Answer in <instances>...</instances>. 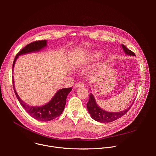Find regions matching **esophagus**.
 <instances>
[{
  "instance_id": "34e87169",
  "label": "esophagus",
  "mask_w": 156,
  "mask_h": 156,
  "mask_svg": "<svg viewBox=\"0 0 156 156\" xmlns=\"http://www.w3.org/2000/svg\"><path fill=\"white\" fill-rule=\"evenodd\" d=\"M84 83L83 82H78L77 83L75 84V85L74 86V88H77V87H83L84 86Z\"/></svg>"
}]
</instances>
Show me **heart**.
I'll return each instance as SVG.
<instances>
[{"mask_svg":"<svg viewBox=\"0 0 156 156\" xmlns=\"http://www.w3.org/2000/svg\"><path fill=\"white\" fill-rule=\"evenodd\" d=\"M99 56H100V54H99L98 52H94V53L91 54H90V55H89L88 56V58L89 59H91V60H93V58H96V57H98Z\"/></svg>","mask_w":156,"mask_h":156,"instance_id":"heart-1","label":"heart"}]
</instances>
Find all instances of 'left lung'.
I'll use <instances>...</instances> for the list:
<instances>
[{
	"instance_id": "obj_1",
	"label": "left lung",
	"mask_w": 156,
	"mask_h": 156,
	"mask_svg": "<svg viewBox=\"0 0 156 156\" xmlns=\"http://www.w3.org/2000/svg\"><path fill=\"white\" fill-rule=\"evenodd\" d=\"M122 47L126 55L136 56L134 52H133L131 51H130L127 48H126L123 44H122ZM131 106H132V104L125 110L122 111V112H107V111H105L102 108H101L97 105L94 97L91 93H90V99H89V101L87 103V108L89 114L91 115V117L94 120L101 123L112 122L119 118H121L125 114H126V112L129 110Z\"/></svg>"
}]
</instances>
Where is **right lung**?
Instances as JSON below:
<instances>
[{
  "mask_svg": "<svg viewBox=\"0 0 156 156\" xmlns=\"http://www.w3.org/2000/svg\"><path fill=\"white\" fill-rule=\"evenodd\" d=\"M46 40L37 41L28 44L16 54L13 63L12 71H13L15 63L19 55L33 52L39 51L44 48L46 47ZM13 87L16 98L21 105L25 109L27 112L34 119L41 122H48L60 116L64 110L66 101V96L72 90V87L61 89L55 93V94L48 103L41 107H33L30 106L25 103L23 101H21L15 89L13 79Z\"/></svg>",
  "mask_w": 156,
  "mask_h": 156,
  "instance_id": "obj_1",
  "label": "right lung"
}]
</instances>
